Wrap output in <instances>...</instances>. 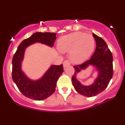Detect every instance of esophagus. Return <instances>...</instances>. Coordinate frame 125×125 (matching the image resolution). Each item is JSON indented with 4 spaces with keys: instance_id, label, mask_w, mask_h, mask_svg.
Listing matches in <instances>:
<instances>
[{
    "instance_id": "1",
    "label": "esophagus",
    "mask_w": 125,
    "mask_h": 125,
    "mask_svg": "<svg viewBox=\"0 0 125 125\" xmlns=\"http://www.w3.org/2000/svg\"><path fill=\"white\" fill-rule=\"evenodd\" d=\"M70 65V62L68 60H65L63 62V67L64 68H66V67H68Z\"/></svg>"
}]
</instances>
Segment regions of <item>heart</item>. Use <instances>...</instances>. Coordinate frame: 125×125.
<instances>
[{
    "label": "heart",
    "mask_w": 125,
    "mask_h": 125,
    "mask_svg": "<svg viewBox=\"0 0 125 125\" xmlns=\"http://www.w3.org/2000/svg\"><path fill=\"white\" fill-rule=\"evenodd\" d=\"M59 49L62 52H71V59L79 63L91 56L94 47V40L90 34L74 32L61 37L58 41Z\"/></svg>",
    "instance_id": "1"
}]
</instances>
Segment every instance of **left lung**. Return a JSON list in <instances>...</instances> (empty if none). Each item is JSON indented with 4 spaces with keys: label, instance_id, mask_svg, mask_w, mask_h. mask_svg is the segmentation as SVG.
Wrapping results in <instances>:
<instances>
[{
    "label": "left lung",
    "instance_id": "8db88e82",
    "mask_svg": "<svg viewBox=\"0 0 125 125\" xmlns=\"http://www.w3.org/2000/svg\"><path fill=\"white\" fill-rule=\"evenodd\" d=\"M96 47L95 51L89 60L79 65H75V72L72 77L74 88L78 93L86 97H92L103 91L108 86L113 74V56L106 43L101 37L93 34ZM89 65L94 66L98 71V77L89 86H84L76 79V75Z\"/></svg>",
    "mask_w": 125,
    "mask_h": 125
}]
</instances>
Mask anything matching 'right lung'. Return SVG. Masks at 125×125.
Segmentation results:
<instances>
[{
  "label": "right lung",
  "instance_id": "1",
  "mask_svg": "<svg viewBox=\"0 0 125 125\" xmlns=\"http://www.w3.org/2000/svg\"><path fill=\"white\" fill-rule=\"evenodd\" d=\"M56 34L36 32L20 44L12 59V77L23 95L32 100L41 101L50 96L56 90V83L64 71L63 66L52 65L41 79L33 81L25 76L21 69L22 61L25 49L34 43L40 42L52 47L56 39Z\"/></svg>",
  "mask_w": 125,
  "mask_h": 125
}]
</instances>
